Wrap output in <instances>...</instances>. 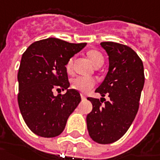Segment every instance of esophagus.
<instances>
[{"label": "esophagus", "instance_id": "obj_1", "mask_svg": "<svg viewBox=\"0 0 160 160\" xmlns=\"http://www.w3.org/2000/svg\"><path fill=\"white\" fill-rule=\"evenodd\" d=\"M81 99H82V100H86V97L85 95H84V94H81Z\"/></svg>", "mask_w": 160, "mask_h": 160}]
</instances>
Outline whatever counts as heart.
Returning a JSON list of instances; mask_svg holds the SVG:
<instances>
[{
  "label": "heart",
  "instance_id": "obj_1",
  "mask_svg": "<svg viewBox=\"0 0 160 160\" xmlns=\"http://www.w3.org/2000/svg\"><path fill=\"white\" fill-rule=\"evenodd\" d=\"M87 55L91 59L92 63L94 64L95 67L102 66L104 62V58L102 54L98 50H90L87 52ZM73 63H74V58H71L68 60L66 63V69L68 72H70L73 68ZM96 80L92 78H88V77L78 76L74 78L72 80V87L76 91H79L82 93H86L90 92L91 90L95 86Z\"/></svg>",
  "mask_w": 160,
  "mask_h": 160
}]
</instances>
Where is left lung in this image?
Listing matches in <instances>:
<instances>
[{
  "label": "left lung",
  "mask_w": 160,
  "mask_h": 160,
  "mask_svg": "<svg viewBox=\"0 0 160 160\" xmlns=\"http://www.w3.org/2000/svg\"><path fill=\"white\" fill-rule=\"evenodd\" d=\"M100 45L108 55L109 68L96 92L110 99L103 102V98H87L92 110L86 116V123L92 140L109 144L120 139L133 122L145 76L142 61L131 47L113 41Z\"/></svg>",
  "instance_id": "obj_1"
}]
</instances>
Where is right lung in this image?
Here are the masks:
<instances>
[{
    "label": "right lung",
    "mask_w": 160,
    "mask_h": 160,
    "mask_svg": "<svg viewBox=\"0 0 160 160\" xmlns=\"http://www.w3.org/2000/svg\"><path fill=\"white\" fill-rule=\"evenodd\" d=\"M86 43H69L57 38L35 41L23 52L18 80V102L27 126L37 136L55 137L64 130L81 98L69 87L65 65ZM67 89L54 96L53 90Z\"/></svg>",
    "instance_id": "add662e5"
}]
</instances>
